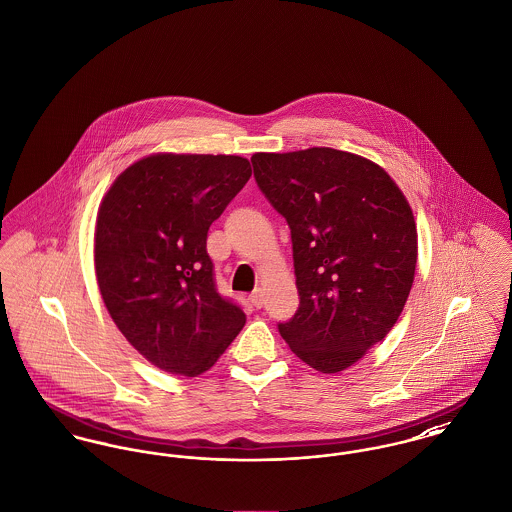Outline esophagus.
Here are the masks:
<instances>
[{"label": "esophagus", "mask_w": 512, "mask_h": 512, "mask_svg": "<svg viewBox=\"0 0 512 512\" xmlns=\"http://www.w3.org/2000/svg\"><path fill=\"white\" fill-rule=\"evenodd\" d=\"M250 303L254 305L256 308L262 307L264 305V295H262V289H256L252 295H250Z\"/></svg>", "instance_id": "obj_1"}]
</instances>
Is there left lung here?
I'll return each mask as SVG.
<instances>
[{"instance_id":"1","label":"left lung","mask_w":512,"mask_h":512,"mask_svg":"<svg viewBox=\"0 0 512 512\" xmlns=\"http://www.w3.org/2000/svg\"><path fill=\"white\" fill-rule=\"evenodd\" d=\"M250 161L291 229L301 303L279 334L308 367L340 373L386 338L408 301L411 207L384 169L353 153L310 147Z\"/></svg>"}]
</instances>
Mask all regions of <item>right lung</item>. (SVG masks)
<instances>
[{"label":"right lung","mask_w":512,"mask_h":512,"mask_svg":"<svg viewBox=\"0 0 512 512\" xmlns=\"http://www.w3.org/2000/svg\"><path fill=\"white\" fill-rule=\"evenodd\" d=\"M250 174L237 155L159 153L128 167L103 198L95 270L104 305L165 373L202 375L246 322L217 291L205 244Z\"/></svg>","instance_id":"obj_1"}]
</instances>
